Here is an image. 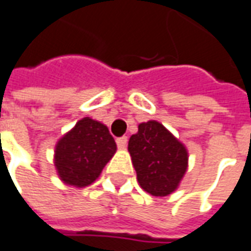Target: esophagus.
Returning a JSON list of instances; mask_svg holds the SVG:
<instances>
[{
	"instance_id": "esophagus-1",
	"label": "esophagus",
	"mask_w": 251,
	"mask_h": 251,
	"mask_svg": "<svg viewBox=\"0 0 251 251\" xmlns=\"http://www.w3.org/2000/svg\"><path fill=\"white\" fill-rule=\"evenodd\" d=\"M127 142H128V138L127 136H122V138H117L116 143L119 149H126L127 146Z\"/></svg>"
}]
</instances>
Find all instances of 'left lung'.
<instances>
[{
    "instance_id": "left-lung-1",
    "label": "left lung",
    "mask_w": 251,
    "mask_h": 251,
    "mask_svg": "<svg viewBox=\"0 0 251 251\" xmlns=\"http://www.w3.org/2000/svg\"><path fill=\"white\" fill-rule=\"evenodd\" d=\"M128 151L140 188L163 197L177 191L188 170V150L157 120L140 123L128 140Z\"/></svg>"
}]
</instances>
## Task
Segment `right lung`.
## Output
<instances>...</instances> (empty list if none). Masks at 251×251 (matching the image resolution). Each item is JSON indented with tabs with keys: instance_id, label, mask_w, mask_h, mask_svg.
Returning a JSON list of instances; mask_svg holds the SVG:
<instances>
[{
	"instance_id": "obj_1",
	"label": "right lung",
	"mask_w": 251,
	"mask_h": 251,
	"mask_svg": "<svg viewBox=\"0 0 251 251\" xmlns=\"http://www.w3.org/2000/svg\"><path fill=\"white\" fill-rule=\"evenodd\" d=\"M116 149V142L105 124L83 117L55 145L54 165L58 177L66 185H90L100 177Z\"/></svg>"
}]
</instances>
